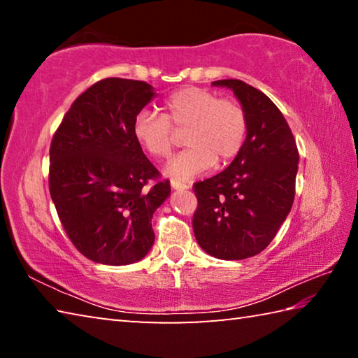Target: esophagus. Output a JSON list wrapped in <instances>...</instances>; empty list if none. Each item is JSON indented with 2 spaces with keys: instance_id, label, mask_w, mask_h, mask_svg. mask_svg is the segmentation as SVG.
Returning <instances> with one entry per match:
<instances>
[{
  "instance_id": "esophagus-1",
  "label": "esophagus",
  "mask_w": 358,
  "mask_h": 358,
  "mask_svg": "<svg viewBox=\"0 0 358 358\" xmlns=\"http://www.w3.org/2000/svg\"><path fill=\"white\" fill-rule=\"evenodd\" d=\"M172 189H177V191H183V189H189V186H187L186 183H181V181H175L172 180Z\"/></svg>"
}]
</instances>
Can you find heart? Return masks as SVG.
Masks as SVG:
<instances>
[{"instance_id": "heart-1", "label": "heart", "mask_w": 358, "mask_h": 358, "mask_svg": "<svg viewBox=\"0 0 358 358\" xmlns=\"http://www.w3.org/2000/svg\"><path fill=\"white\" fill-rule=\"evenodd\" d=\"M164 110V115L148 108L138 112L132 120V136L148 156L162 159L173 147L171 128L186 129L183 142L187 148L167 162V177L192 180L210 171L216 159H234L243 147L248 120L237 101L220 98L205 88L186 87L169 96Z\"/></svg>"}]
</instances>
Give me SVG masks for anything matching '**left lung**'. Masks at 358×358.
<instances>
[{
	"instance_id": "8db88e82",
	"label": "left lung",
	"mask_w": 358,
	"mask_h": 358,
	"mask_svg": "<svg viewBox=\"0 0 358 358\" xmlns=\"http://www.w3.org/2000/svg\"><path fill=\"white\" fill-rule=\"evenodd\" d=\"M237 96L248 131L230 166L194 185L197 210L192 229L210 256L241 260L264 251L292 208L299 150L273 101L237 78L213 82Z\"/></svg>"
}]
</instances>
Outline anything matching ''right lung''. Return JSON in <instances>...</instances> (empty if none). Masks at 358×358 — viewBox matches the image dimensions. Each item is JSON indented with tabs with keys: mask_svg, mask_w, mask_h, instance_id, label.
<instances>
[{
	"mask_svg": "<svg viewBox=\"0 0 358 358\" xmlns=\"http://www.w3.org/2000/svg\"><path fill=\"white\" fill-rule=\"evenodd\" d=\"M155 96L147 82L104 78L78 96L52 138V201L69 240L93 262L134 264L155 243L151 217L171 181L157 180L132 136V120Z\"/></svg>",
	"mask_w": 358,
	"mask_h": 358,
	"instance_id": "add662e5",
	"label": "right lung"
}]
</instances>
